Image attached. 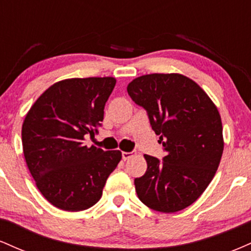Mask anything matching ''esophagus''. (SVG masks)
I'll use <instances>...</instances> for the list:
<instances>
[{"label": "esophagus", "mask_w": 251, "mask_h": 251, "mask_svg": "<svg viewBox=\"0 0 251 251\" xmlns=\"http://www.w3.org/2000/svg\"><path fill=\"white\" fill-rule=\"evenodd\" d=\"M133 157V153L132 152H123V159L124 160H128L129 158Z\"/></svg>", "instance_id": "obj_1"}]
</instances>
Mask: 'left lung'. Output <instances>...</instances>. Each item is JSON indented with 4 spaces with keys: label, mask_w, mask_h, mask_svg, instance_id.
<instances>
[{
    "label": "left lung",
    "mask_w": 251,
    "mask_h": 251,
    "mask_svg": "<svg viewBox=\"0 0 251 251\" xmlns=\"http://www.w3.org/2000/svg\"><path fill=\"white\" fill-rule=\"evenodd\" d=\"M127 93L148 111L168 153L163 162L144 154L148 170L134 179L138 197L165 214L188 208L220 165L224 149L220 112L197 82L179 73L138 76L127 85Z\"/></svg>",
    "instance_id": "obj_1"
}]
</instances>
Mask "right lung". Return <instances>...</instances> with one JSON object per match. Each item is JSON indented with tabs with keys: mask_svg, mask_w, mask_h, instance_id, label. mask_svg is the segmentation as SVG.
<instances>
[{
	"mask_svg": "<svg viewBox=\"0 0 251 251\" xmlns=\"http://www.w3.org/2000/svg\"><path fill=\"white\" fill-rule=\"evenodd\" d=\"M116 77H72L48 87L22 124L25 163L43 197L57 209L82 211L102 196L122 160L119 150L86 145L103 120Z\"/></svg>",
	"mask_w": 251,
	"mask_h": 251,
	"instance_id": "add662e5",
	"label": "right lung"
}]
</instances>
